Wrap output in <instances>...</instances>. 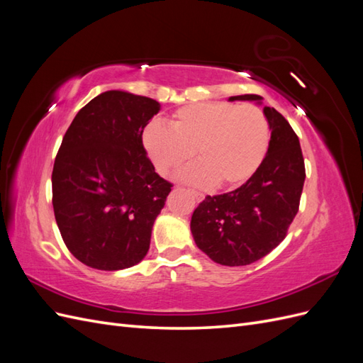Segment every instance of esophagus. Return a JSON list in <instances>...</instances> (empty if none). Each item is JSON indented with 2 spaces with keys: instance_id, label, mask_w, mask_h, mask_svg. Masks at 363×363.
<instances>
[{
  "instance_id": "esophagus-1",
  "label": "esophagus",
  "mask_w": 363,
  "mask_h": 363,
  "mask_svg": "<svg viewBox=\"0 0 363 363\" xmlns=\"http://www.w3.org/2000/svg\"><path fill=\"white\" fill-rule=\"evenodd\" d=\"M191 195L194 196L195 199V201H203V199H204V195L203 194H200V192H196V191H191Z\"/></svg>"
}]
</instances>
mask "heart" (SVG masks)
<instances>
[{
    "instance_id": "1",
    "label": "heart",
    "mask_w": 363,
    "mask_h": 363,
    "mask_svg": "<svg viewBox=\"0 0 363 363\" xmlns=\"http://www.w3.org/2000/svg\"><path fill=\"white\" fill-rule=\"evenodd\" d=\"M144 147L162 175L188 163L180 177L196 186L232 189L245 183L267 156L269 125L251 104L199 103L179 108L168 127L152 123L144 130Z\"/></svg>"
}]
</instances>
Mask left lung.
Instances as JSON below:
<instances>
[{"instance_id": "obj_1", "label": "left lung", "mask_w": 363, "mask_h": 363, "mask_svg": "<svg viewBox=\"0 0 363 363\" xmlns=\"http://www.w3.org/2000/svg\"><path fill=\"white\" fill-rule=\"evenodd\" d=\"M236 100L262 104L263 98H228ZM263 113L271 139L259 169L232 192L207 195L192 213L196 247L219 265L244 267L265 257L286 236L298 212L306 179L298 136L274 107H263Z\"/></svg>"}]
</instances>
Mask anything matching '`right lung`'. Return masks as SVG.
Wrapping results in <instances>:
<instances>
[{
	"instance_id": "1",
	"label": "right lung",
	"mask_w": 363,
	"mask_h": 363,
	"mask_svg": "<svg viewBox=\"0 0 363 363\" xmlns=\"http://www.w3.org/2000/svg\"><path fill=\"white\" fill-rule=\"evenodd\" d=\"M160 104L107 91L75 115L52 168V207L65 245L84 265L118 271L136 265L171 192L155 171L142 133Z\"/></svg>"
}]
</instances>
